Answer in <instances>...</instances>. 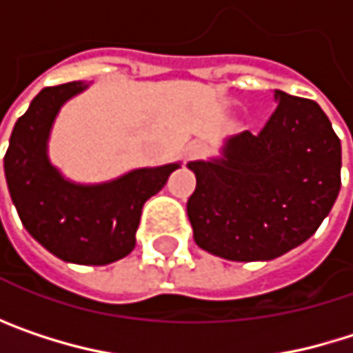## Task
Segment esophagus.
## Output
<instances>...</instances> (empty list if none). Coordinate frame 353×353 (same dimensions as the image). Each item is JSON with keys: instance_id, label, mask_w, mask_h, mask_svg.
I'll use <instances>...</instances> for the list:
<instances>
[{"instance_id": "34e87169", "label": "esophagus", "mask_w": 353, "mask_h": 353, "mask_svg": "<svg viewBox=\"0 0 353 353\" xmlns=\"http://www.w3.org/2000/svg\"><path fill=\"white\" fill-rule=\"evenodd\" d=\"M202 151H204V147L200 143H192L190 145V155H200Z\"/></svg>"}]
</instances>
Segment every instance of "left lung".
Here are the masks:
<instances>
[{"label":"left lung","instance_id":"1","mask_svg":"<svg viewBox=\"0 0 353 353\" xmlns=\"http://www.w3.org/2000/svg\"><path fill=\"white\" fill-rule=\"evenodd\" d=\"M257 134L227 141L223 159L192 161L188 219L198 247L231 259H274L305 243L341 185V143L317 102L276 92Z\"/></svg>","mask_w":353,"mask_h":353}]
</instances>
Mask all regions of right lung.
<instances>
[{"instance_id": "obj_1", "label": "right lung", "mask_w": 353, "mask_h": 353, "mask_svg": "<svg viewBox=\"0 0 353 353\" xmlns=\"http://www.w3.org/2000/svg\"><path fill=\"white\" fill-rule=\"evenodd\" d=\"M83 81L44 88L18 118L3 170L22 225L59 259L106 265L134 249L143 204L157 194L179 163L134 170L100 185L67 181L48 161L46 141L52 120Z\"/></svg>"}]
</instances>
